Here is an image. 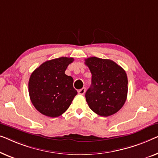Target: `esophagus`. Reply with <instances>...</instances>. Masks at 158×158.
I'll return each mask as SVG.
<instances>
[{"label":"esophagus","instance_id":"esophagus-1","mask_svg":"<svg viewBox=\"0 0 158 158\" xmlns=\"http://www.w3.org/2000/svg\"><path fill=\"white\" fill-rule=\"evenodd\" d=\"M85 92H86V89L83 87L82 89H79L78 91V93H79V94H80V95H83V94H84Z\"/></svg>","mask_w":158,"mask_h":158}]
</instances>
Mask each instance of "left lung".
<instances>
[{"label":"left lung","mask_w":158,"mask_h":158,"mask_svg":"<svg viewBox=\"0 0 158 158\" xmlns=\"http://www.w3.org/2000/svg\"><path fill=\"white\" fill-rule=\"evenodd\" d=\"M85 64L92 73V85L86 100L91 110L102 117L118 112L125 103L128 81L123 68L110 59L89 57Z\"/></svg>","instance_id":"1"}]
</instances>
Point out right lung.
Returning <instances> with one entry per match:
<instances>
[{"mask_svg":"<svg viewBox=\"0 0 158 158\" xmlns=\"http://www.w3.org/2000/svg\"><path fill=\"white\" fill-rule=\"evenodd\" d=\"M73 58L46 61L35 69L28 81V93L35 108L42 114L57 117L65 112L77 94L74 79L65 74Z\"/></svg>","mask_w":158,"mask_h":158,"instance_id":"1","label":"right lung"}]
</instances>
